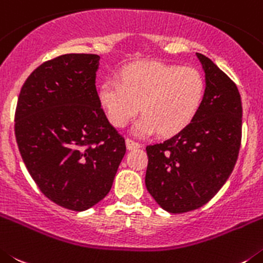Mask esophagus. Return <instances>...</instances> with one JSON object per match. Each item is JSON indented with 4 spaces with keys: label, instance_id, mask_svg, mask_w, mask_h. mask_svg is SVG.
Listing matches in <instances>:
<instances>
[{
    "label": "esophagus",
    "instance_id": "obj_1",
    "mask_svg": "<svg viewBox=\"0 0 263 263\" xmlns=\"http://www.w3.org/2000/svg\"><path fill=\"white\" fill-rule=\"evenodd\" d=\"M126 146H127V149H137V148H140L141 144H139L137 141H135V140H132V139H128V137H127Z\"/></svg>",
    "mask_w": 263,
    "mask_h": 263
}]
</instances>
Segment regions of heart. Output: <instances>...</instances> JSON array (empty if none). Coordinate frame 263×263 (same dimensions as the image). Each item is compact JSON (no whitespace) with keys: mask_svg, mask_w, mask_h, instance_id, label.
<instances>
[{"mask_svg":"<svg viewBox=\"0 0 263 263\" xmlns=\"http://www.w3.org/2000/svg\"><path fill=\"white\" fill-rule=\"evenodd\" d=\"M205 96V81L195 68L162 63H139L120 73V82L107 80L98 97L108 122L122 128L141 110L132 126L137 136L158 131L173 136L195 119Z\"/></svg>","mask_w":263,"mask_h":263,"instance_id":"b5f03b06","label":"heart"}]
</instances>
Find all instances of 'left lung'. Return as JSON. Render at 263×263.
<instances>
[{
  "mask_svg": "<svg viewBox=\"0 0 263 263\" xmlns=\"http://www.w3.org/2000/svg\"><path fill=\"white\" fill-rule=\"evenodd\" d=\"M196 56L205 74L199 112L183 131L146 146V190L170 214L193 211L211 200L231 176L241 145L237 86L214 61Z\"/></svg>",
  "mask_w": 263,
  "mask_h": 263,
  "instance_id": "8db88e82",
  "label": "left lung"
}]
</instances>
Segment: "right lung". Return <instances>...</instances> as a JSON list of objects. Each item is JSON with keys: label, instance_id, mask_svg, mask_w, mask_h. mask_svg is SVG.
<instances>
[{"label": "right lung", "instance_id": "add662e5", "mask_svg": "<svg viewBox=\"0 0 263 263\" xmlns=\"http://www.w3.org/2000/svg\"><path fill=\"white\" fill-rule=\"evenodd\" d=\"M99 56L67 53L36 68L21 89L15 139L30 176L56 204L85 211L111 190L126 153L96 89Z\"/></svg>", "mask_w": 263, "mask_h": 263}]
</instances>
